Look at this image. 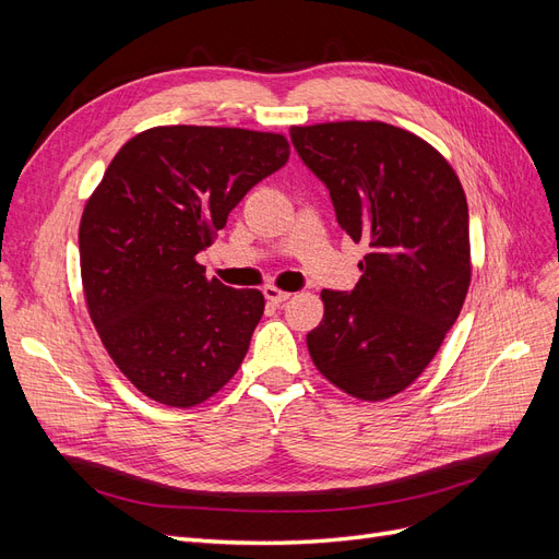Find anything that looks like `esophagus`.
<instances>
[{
	"label": "esophagus",
	"mask_w": 559,
	"mask_h": 559,
	"mask_svg": "<svg viewBox=\"0 0 559 559\" xmlns=\"http://www.w3.org/2000/svg\"><path fill=\"white\" fill-rule=\"evenodd\" d=\"M263 296L267 298V302H273V306H282V302H286L292 298L289 292H280L277 286H265L263 289Z\"/></svg>",
	"instance_id": "esophagus-1"
}]
</instances>
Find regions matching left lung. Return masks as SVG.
<instances>
[{
	"mask_svg": "<svg viewBox=\"0 0 559 559\" xmlns=\"http://www.w3.org/2000/svg\"><path fill=\"white\" fill-rule=\"evenodd\" d=\"M289 134L329 189L337 224L368 245L357 286L321 292L324 319L308 333L310 357L349 396L389 399L429 366L464 306V189L433 146L389 123L296 126Z\"/></svg>",
	"mask_w": 559,
	"mask_h": 559,
	"instance_id": "8db88e82",
	"label": "left lung"
}]
</instances>
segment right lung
<instances>
[{
  "label": "right lung",
  "mask_w": 559,
  "mask_h": 559,
  "mask_svg": "<svg viewBox=\"0 0 559 559\" xmlns=\"http://www.w3.org/2000/svg\"><path fill=\"white\" fill-rule=\"evenodd\" d=\"M286 160L282 134L160 126L123 144L86 202L79 257L88 312L114 364L148 399L191 408L238 373L263 294L207 280L195 257Z\"/></svg>",
  "instance_id": "right-lung-1"
}]
</instances>
